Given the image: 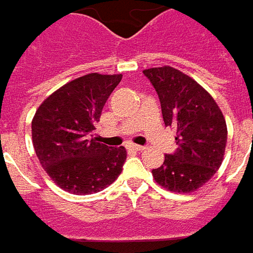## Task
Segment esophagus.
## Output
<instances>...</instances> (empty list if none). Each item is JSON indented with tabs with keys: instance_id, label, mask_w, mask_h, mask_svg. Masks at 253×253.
<instances>
[{
	"instance_id": "esophagus-1",
	"label": "esophagus",
	"mask_w": 253,
	"mask_h": 253,
	"mask_svg": "<svg viewBox=\"0 0 253 253\" xmlns=\"http://www.w3.org/2000/svg\"><path fill=\"white\" fill-rule=\"evenodd\" d=\"M132 151H136V152H142L143 149H145V146H141V145H131L129 146Z\"/></svg>"
}]
</instances>
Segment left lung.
I'll list each match as a JSON object with an SVG mask.
<instances>
[{"label": "left lung", "mask_w": 253, "mask_h": 253, "mask_svg": "<svg viewBox=\"0 0 253 253\" xmlns=\"http://www.w3.org/2000/svg\"><path fill=\"white\" fill-rule=\"evenodd\" d=\"M159 95L165 125L176 126L177 151L152 170L158 184L173 193H191L219 169L227 145L222 112L196 80L170 66L143 70Z\"/></svg>", "instance_id": "left-lung-1"}]
</instances>
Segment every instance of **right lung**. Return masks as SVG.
<instances>
[{
	"label": "right lung",
	"mask_w": 253,
	"mask_h": 253,
	"mask_svg": "<svg viewBox=\"0 0 253 253\" xmlns=\"http://www.w3.org/2000/svg\"><path fill=\"white\" fill-rule=\"evenodd\" d=\"M122 74L90 73L50 94L32 120L36 156L54 183L72 194H92L121 174L126 151L92 138L104 104Z\"/></svg>",
	"instance_id": "1"
}]
</instances>
